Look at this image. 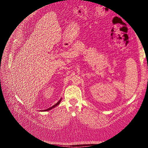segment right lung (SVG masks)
Here are the masks:
<instances>
[{
  "label": "right lung",
  "mask_w": 148,
  "mask_h": 148,
  "mask_svg": "<svg viewBox=\"0 0 148 148\" xmlns=\"http://www.w3.org/2000/svg\"><path fill=\"white\" fill-rule=\"evenodd\" d=\"M61 99L60 100V101H59L55 105H54L53 106H52V107H51V108H48V109H47V110H41L40 111H49V110H52V108H55V106H56L57 105H58L59 104H60V103L61 102Z\"/></svg>",
  "instance_id": "add662e5"
}]
</instances>
